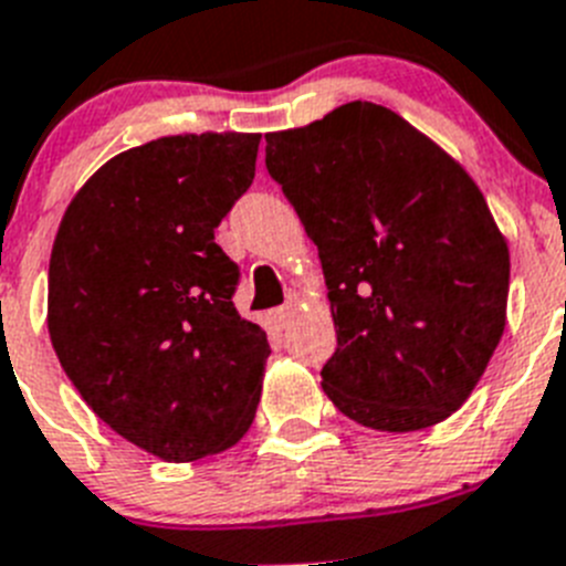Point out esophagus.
I'll return each mask as SVG.
<instances>
[{"instance_id":"1","label":"esophagus","mask_w":566,"mask_h":566,"mask_svg":"<svg viewBox=\"0 0 566 566\" xmlns=\"http://www.w3.org/2000/svg\"><path fill=\"white\" fill-rule=\"evenodd\" d=\"M300 300H303V294L292 292V294H289L286 303H283V306H280L277 312H274V323H277L280 328H286L289 323H292L294 312H297V306H300Z\"/></svg>"}]
</instances>
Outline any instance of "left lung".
I'll return each instance as SVG.
<instances>
[{"instance_id":"8db88e82","label":"left lung","mask_w":566,"mask_h":566,"mask_svg":"<svg viewBox=\"0 0 566 566\" xmlns=\"http://www.w3.org/2000/svg\"><path fill=\"white\" fill-rule=\"evenodd\" d=\"M326 277L337 352L323 391L385 433L459 411L507 323L510 249L476 181L394 109L352 102L266 133Z\"/></svg>"}]
</instances>
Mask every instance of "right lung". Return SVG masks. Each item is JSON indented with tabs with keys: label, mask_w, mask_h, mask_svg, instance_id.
Returning <instances> with one entry per match:
<instances>
[{
	"label": "right lung",
	"mask_w": 566,
	"mask_h": 566,
	"mask_svg": "<svg viewBox=\"0 0 566 566\" xmlns=\"http://www.w3.org/2000/svg\"><path fill=\"white\" fill-rule=\"evenodd\" d=\"M258 133H181L118 153L59 223L48 332L102 422L164 462L229 451L252 428L266 332L232 303L214 227L247 192Z\"/></svg>",
	"instance_id": "obj_1"
}]
</instances>
